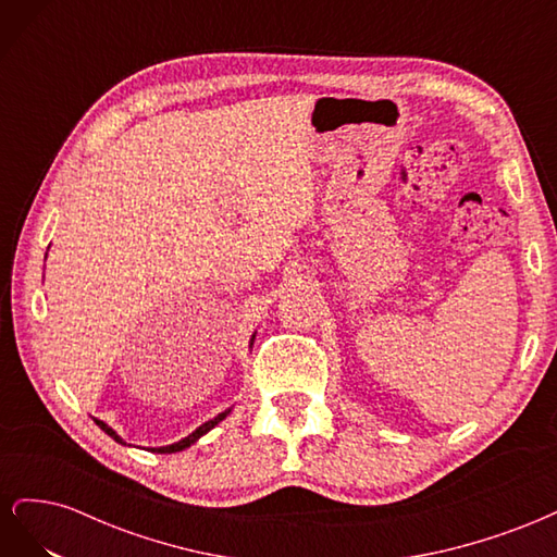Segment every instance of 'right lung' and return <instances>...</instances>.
Segmentation results:
<instances>
[{"label": "right lung", "instance_id": "right-lung-1", "mask_svg": "<svg viewBox=\"0 0 557 557\" xmlns=\"http://www.w3.org/2000/svg\"><path fill=\"white\" fill-rule=\"evenodd\" d=\"M252 339H256V336H252ZM252 344V342H250ZM230 413V409L227 411H223V413H218L215 418H211V420H207V423L205 425H199L193 434H188V436H185V440H181V442H176V444H170V446H160V448H150V450H153V453H178V450H185V448H188V446H193L197 440H199V436H205L209 430H213L218 423H221V420L225 418ZM95 423L99 425V428H102L109 436H113V440L117 442V444H125L123 440H121V436H117L107 423H102V420H97L95 418Z\"/></svg>", "mask_w": 557, "mask_h": 557}]
</instances>
